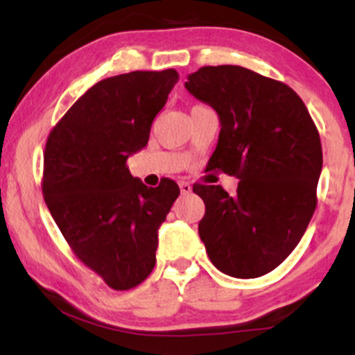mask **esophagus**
<instances>
[{
  "mask_svg": "<svg viewBox=\"0 0 355 355\" xmlns=\"http://www.w3.org/2000/svg\"><path fill=\"white\" fill-rule=\"evenodd\" d=\"M178 185H180V191H182V193H190V191H191V185H190V183L189 182H180V183H178Z\"/></svg>",
  "mask_w": 355,
  "mask_h": 355,
  "instance_id": "esophagus-1",
  "label": "esophagus"
}]
</instances>
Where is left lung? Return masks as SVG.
Returning a JSON list of instances; mask_svg holds the SVG:
<instances>
[{
  "mask_svg": "<svg viewBox=\"0 0 355 355\" xmlns=\"http://www.w3.org/2000/svg\"><path fill=\"white\" fill-rule=\"evenodd\" d=\"M185 88L218 113L209 166L240 180L235 195L220 185L193 187L205 202L198 235L223 274L266 275L292 254L315 211L317 126L291 87L235 64L203 67Z\"/></svg>",
  "mask_w": 355,
  "mask_h": 355,
  "instance_id": "left-lung-1",
  "label": "left lung"
}]
</instances>
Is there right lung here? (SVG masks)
Returning <instances> with one entry per match:
<instances>
[{
    "label": "right lung",
    "instance_id": "obj_1",
    "mask_svg": "<svg viewBox=\"0 0 355 355\" xmlns=\"http://www.w3.org/2000/svg\"><path fill=\"white\" fill-rule=\"evenodd\" d=\"M178 73L132 71L101 80L48 135L43 197L64 240L108 287L128 291L152 274L158 229L180 189L132 177L126 160L148 144Z\"/></svg>",
    "mask_w": 355,
    "mask_h": 355
}]
</instances>
